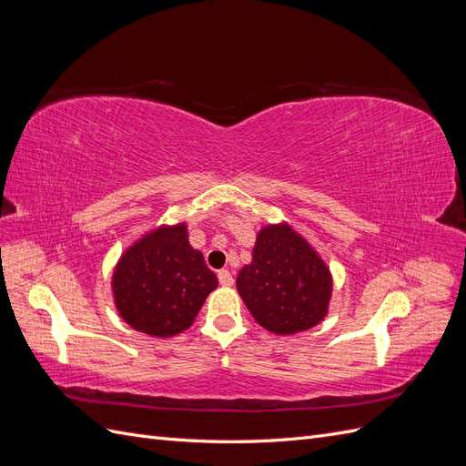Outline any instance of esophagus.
<instances>
[{
	"label": "esophagus",
	"mask_w": 466,
	"mask_h": 466,
	"mask_svg": "<svg viewBox=\"0 0 466 466\" xmlns=\"http://www.w3.org/2000/svg\"><path fill=\"white\" fill-rule=\"evenodd\" d=\"M218 279H219L221 286H233V276H231L229 270H219Z\"/></svg>",
	"instance_id": "1"
}]
</instances>
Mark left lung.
<instances>
[{
    "instance_id": "left-lung-1",
    "label": "left lung",
    "mask_w": 466,
    "mask_h": 466,
    "mask_svg": "<svg viewBox=\"0 0 466 466\" xmlns=\"http://www.w3.org/2000/svg\"><path fill=\"white\" fill-rule=\"evenodd\" d=\"M237 289L255 320L274 334L313 329L327 315L330 270L289 225H268L252 248V262L237 276Z\"/></svg>"
}]
</instances>
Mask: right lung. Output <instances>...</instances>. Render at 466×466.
I'll return each mask as SVG.
<instances>
[{"label":"right lung","instance_id":"obj_1","mask_svg":"<svg viewBox=\"0 0 466 466\" xmlns=\"http://www.w3.org/2000/svg\"><path fill=\"white\" fill-rule=\"evenodd\" d=\"M218 278L188 243L187 225L159 228L124 252L112 291L120 317L132 329L168 338L187 330Z\"/></svg>","mask_w":466,"mask_h":466}]
</instances>
